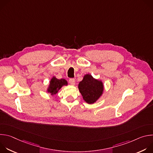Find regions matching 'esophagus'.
<instances>
[{"instance_id": "esophagus-1", "label": "esophagus", "mask_w": 153, "mask_h": 153, "mask_svg": "<svg viewBox=\"0 0 153 153\" xmlns=\"http://www.w3.org/2000/svg\"><path fill=\"white\" fill-rule=\"evenodd\" d=\"M75 80L74 79H70L69 80V83L71 85H75Z\"/></svg>"}]
</instances>
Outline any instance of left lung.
Returning a JSON list of instances; mask_svg holds the SVG:
<instances>
[{"instance_id":"obj_1","label":"left lung","mask_w":153,"mask_h":153,"mask_svg":"<svg viewBox=\"0 0 153 153\" xmlns=\"http://www.w3.org/2000/svg\"><path fill=\"white\" fill-rule=\"evenodd\" d=\"M83 99L88 104H93L102 96L104 91L103 82L94 78L90 74L84 75L78 85Z\"/></svg>"}]
</instances>
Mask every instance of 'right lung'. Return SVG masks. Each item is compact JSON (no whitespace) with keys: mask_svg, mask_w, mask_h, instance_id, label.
<instances>
[{"mask_svg":"<svg viewBox=\"0 0 153 153\" xmlns=\"http://www.w3.org/2000/svg\"><path fill=\"white\" fill-rule=\"evenodd\" d=\"M67 85L68 82L65 79H58L55 76H53L47 88V92L52 96H54L62 88V86H67Z\"/></svg>","mask_w":153,"mask_h":153,"instance_id":"add662e5","label":"right lung"}]
</instances>
